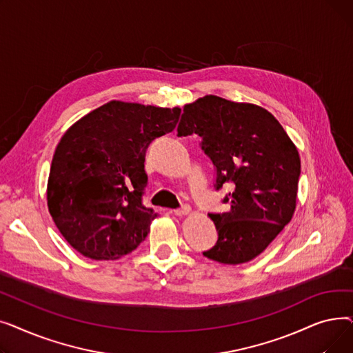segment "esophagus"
<instances>
[{
  "mask_svg": "<svg viewBox=\"0 0 353 353\" xmlns=\"http://www.w3.org/2000/svg\"><path fill=\"white\" fill-rule=\"evenodd\" d=\"M173 213H174L176 216H186V214L190 213V208H189V206H183L181 209L173 210Z\"/></svg>",
  "mask_w": 353,
  "mask_h": 353,
  "instance_id": "1",
  "label": "esophagus"
}]
</instances>
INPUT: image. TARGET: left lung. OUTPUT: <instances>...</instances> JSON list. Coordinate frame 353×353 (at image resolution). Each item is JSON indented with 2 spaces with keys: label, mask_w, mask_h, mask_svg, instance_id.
Returning a JSON list of instances; mask_svg holds the SVG:
<instances>
[{
  "label": "left lung",
  "mask_w": 353,
  "mask_h": 353,
  "mask_svg": "<svg viewBox=\"0 0 353 353\" xmlns=\"http://www.w3.org/2000/svg\"><path fill=\"white\" fill-rule=\"evenodd\" d=\"M177 133L201 137V150L216 167V190L233 186L223 199L230 209L209 214L219 237L203 254L223 265L253 261L293 217L298 148L266 108L212 94L184 105Z\"/></svg>",
  "instance_id": "obj_1"
}]
</instances>
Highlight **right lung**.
Returning <instances> with one entry per match:
<instances>
[{
	"instance_id": "right-lung-1",
	"label": "right lung",
	"mask_w": 353,
	"mask_h": 353,
	"mask_svg": "<svg viewBox=\"0 0 353 353\" xmlns=\"http://www.w3.org/2000/svg\"><path fill=\"white\" fill-rule=\"evenodd\" d=\"M180 108L113 100L74 123L55 148L47 205L67 242L94 261H116L150 232L143 206L145 150L174 130Z\"/></svg>"
}]
</instances>
